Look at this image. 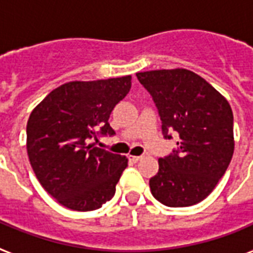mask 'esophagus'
<instances>
[{
	"label": "esophagus",
	"mask_w": 253,
	"mask_h": 253,
	"mask_svg": "<svg viewBox=\"0 0 253 253\" xmlns=\"http://www.w3.org/2000/svg\"><path fill=\"white\" fill-rule=\"evenodd\" d=\"M142 157H136V155H128V161L131 162V164H136L138 161H141Z\"/></svg>",
	"instance_id": "obj_1"
}]
</instances>
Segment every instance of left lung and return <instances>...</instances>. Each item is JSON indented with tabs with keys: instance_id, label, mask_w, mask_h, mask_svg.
<instances>
[{
	"instance_id": "left-lung-1",
	"label": "left lung",
	"mask_w": 253,
	"mask_h": 253,
	"mask_svg": "<svg viewBox=\"0 0 253 253\" xmlns=\"http://www.w3.org/2000/svg\"><path fill=\"white\" fill-rule=\"evenodd\" d=\"M155 102L162 132L179 135L178 150L158 160L151 194L171 208L192 207L216 188L235 150L229 103L201 76L185 68L138 72Z\"/></svg>"
}]
</instances>
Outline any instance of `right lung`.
<instances>
[{"label":"right lung","mask_w":253,"mask_h":253,"mask_svg":"<svg viewBox=\"0 0 253 253\" xmlns=\"http://www.w3.org/2000/svg\"><path fill=\"white\" fill-rule=\"evenodd\" d=\"M131 88V75L69 82L46 95L29 115L27 151L41 186L56 201L78 212L102 208L115 194L127 158L88 143L115 134L110 114Z\"/></svg>","instance_id":"add662e5"}]
</instances>
